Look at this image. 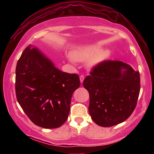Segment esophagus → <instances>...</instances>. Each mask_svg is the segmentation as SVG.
<instances>
[{
  "label": "esophagus",
  "mask_w": 154,
  "mask_h": 154,
  "mask_svg": "<svg viewBox=\"0 0 154 154\" xmlns=\"http://www.w3.org/2000/svg\"><path fill=\"white\" fill-rule=\"evenodd\" d=\"M84 79H85V76H84V75H80V81H81V83L83 82Z\"/></svg>",
  "instance_id": "34e87169"
}]
</instances>
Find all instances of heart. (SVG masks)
<instances>
[{"mask_svg": "<svg viewBox=\"0 0 154 154\" xmlns=\"http://www.w3.org/2000/svg\"><path fill=\"white\" fill-rule=\"evenodd\" d=\"M109 52L103 50L98 45H90L80 48L73 53V57L79 62H85L91 58L89 61L90 66H94L102 62L108 57Z\"/></svg>", "mask_w": 154, "mask_h": 154, "instance_id": "heart-1", "label": "heart"}]
</instances>
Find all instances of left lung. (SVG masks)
Returning a JSON list of instances; mask_svg holds the SVG:
<instances>
[{"mask_svg": "<svg viewBox=\"0 0 154 154\" xmlns=\"http://www.w3.org/2000/svg\"><path fill=\"white\" fill-rule=\"evenodd\" d=\"M125 69L123 72L122 69ZM83 85L90 94L88 107L94 123L116 125L130 116L140 91V75L121 61L104 60L92 67Z\"/></svg>", "mask_w": 154, "mask_h": 154, "instance_id": "left-lung-1", "label": "left lung"}]
</instances>
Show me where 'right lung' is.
Masks as SVG:
<instances>
[{
  "label": "right lung",
  "mask_w": 154,
  "mask_h": 154,
  "mask_svg": "<svg viewBox=\"0 0 154 154\" xmlns=\"http://www.w3.org/2000/svg\"><path fill=\"white\" fill-rule=\"evenodd\" d=\"M80 85L79 75L60 71L31 45L17 63V100L29 119L40 127L57 128L65 123L71 97Z\"/></svg>",
  "instance_id": "right-lung-1"
}]
</instances>
